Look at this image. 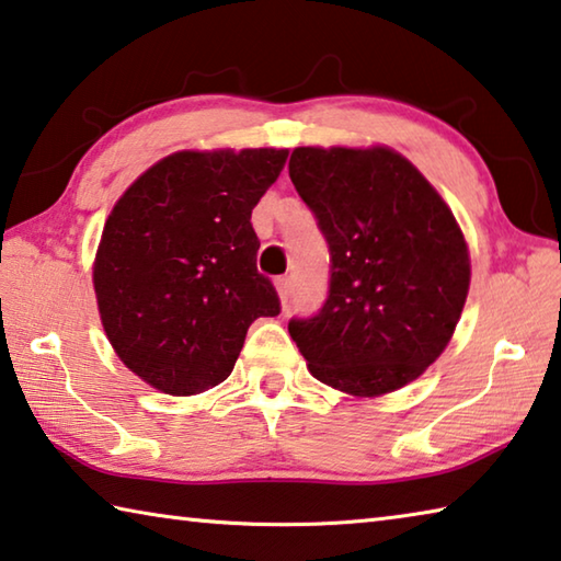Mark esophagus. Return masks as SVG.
Masks as SVG:
<instances>
[{
	"label": "esophagus",
	"instance_id": "1",
	"mask_svg": "<svg viewBox=\"0 0 561 561\" xmlns=\"http://www.w3.org/2000/svg\"><path fill=\"white\" fill-rule=\"evenodd\" d=\"M274 284H277V294H279L282 304H284V307H287V301L291 297V279L289 277H279Z\"/></svg>",
	"mask_w": 561,
	"mask_h": 561
}]
</instances>
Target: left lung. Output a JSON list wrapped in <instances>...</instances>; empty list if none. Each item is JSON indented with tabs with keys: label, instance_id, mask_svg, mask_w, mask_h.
<instances>
[{
	"label": "left lung",
	"instance_id": "1",
	"mask_svg": "<svg viewBox=\"0 0 561 561\" xmlns=\"http://www.w3.org/2000/svg\"><path fill=\"white\" fill-rule=\"evenodd\" d=\"M289 178L329 244L314 317L291 319L309 371L371 398L415 381L443 354L470 289L450 207L391 148H294Z\"/></svg>",
	"mask_w": 561,
	"mask_h": 561
}]
</instances>
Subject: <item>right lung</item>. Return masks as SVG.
<instances>
[{
	"label": "right lung",
	"mask_w": 561,
	"mask_h": 561,
	"mask_svg": "<svg viewBox=\"0 0 561 561\" xmlns=\"http://www.w3.org/2000/svg\"><path fill=\"white\" fill-rule=\"evenodd\" d=\"M289 150H180L133 183L93 262L103 329L133 374L195 396L232 374L247 329L279 314L252 210Z\"/></svg>",
	"instance_id": "1"
}]
</instances>
